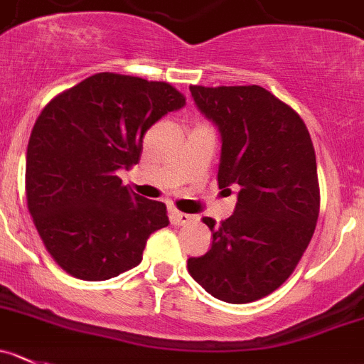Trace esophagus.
Returning a JSON list of instances; mask_svg holds the SVG:
<instances>
[{"label":"esophagus","instance_id":"34e87169","mask_svg":"<svg viewBox=\"0 0 364 364\" xmlns=\"http://www.w3.org/2000/svg\"><path fill=\"white\" fill-rule=\"evenodd\" d=\"M193 219H196L193 215L178 212V210H172V212H171V220H172V224H176V226H185V224L192 223Z\"/></svg>","mask_w":364,"mask_h":364}]
</instances>
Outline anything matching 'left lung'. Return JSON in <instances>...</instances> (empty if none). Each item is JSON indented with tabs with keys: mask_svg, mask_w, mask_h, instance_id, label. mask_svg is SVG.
<instances>
[{
	"mask_svg": "<svg viewBox=\"0 0 364 364\" xmlns=\"http://www.w3.org/2000/svg\"><path fill=\"white\" fill-rule=\"evenodd\" d=\"M220 134L219 188L237 190L232 217L215 224L212 247L188 259L206 293L250 304L278 289L307 250L320 213L311 136L296 111L260 86H190Z\"/></svg>",
	"mask_w": 364,
	"mask_h": 364,
	"instance_id": "obj_1",
	"label": "left lung"
}]
</instances>
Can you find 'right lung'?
<instances>
[{
    "label": "right lung",
    "instance_id": "add662e5",
    "mask_svg": "<svg viewBox=\"0 0 364 364\" xmlns=\"http://www.w3.org/2000/svg\"><path fill=\"white\" fill-rule=\"evenodd\" d=\"M185 97L166 82L97 73L57 95L26 149V203L53 260L71 277L100 282L141 262L166 206L122 185L140 161L144 136Z\"/></svg>",
    "mask_w": 364,
    "mask_h": 364
}]
</instances>
